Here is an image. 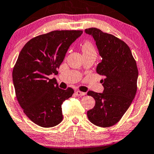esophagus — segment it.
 <instances>
[{
    "label": "esophagus",
    "mask_w": 154,
    "mask_h": 154,
    "mask_svg": "<svg viewBox=\"0 0 154 154\" xmlns=\"http://www.w3.org/2000/svg\"><path fill=\"white\" fill-rule=\"evenodd\" d=\"M75 93L77 94V96H79V97L84 96V95H85V94H86L85 92H83V91H79V90L75 91Z\"/></svg>",
    "instance_id": "esophagus-1"
}]
</instances>
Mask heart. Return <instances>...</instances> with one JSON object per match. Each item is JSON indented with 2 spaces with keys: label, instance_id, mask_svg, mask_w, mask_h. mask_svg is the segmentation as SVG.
I'll return each mask as SVG.
<instances>
[{
  "label": "heart",
  "instance_id": "1",
  "mask_svg": "<svg viewBox=\"0 0 154 154\" xmlns=\"http://www.w3.org/2000/svg\"><path fill=\"white\" fill-rule=\"evenodd\" d=\"M82 51L83 53H86V52H95L94 46L90 42L87 41L83 44L82 45Z\"/></svg>",
  "mask_w": 154,
  "mask_h": 154
}]
</instances>
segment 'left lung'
I'll return each mask as SVG.
<instances>
[{"mask_svg":"<svg viewBox=\"0 0 154 154\" xmlns=\"http://www.w3.org/2000/svg\"><path fill=\"white\" fill-rule=\"evenodd\" d=\"M94 39L102 61L97 72L104 76L102 93L89 91L95 100L94 108L87 111V117L94 125L110 127L115 125L131 105L137 91L139 75L137 63L129 47L112 34L98 28L85 30Z\"/></svg>","mask_w":154,"mask_h":154,"instance_id":"1","label":"left lung"}]
</instances>
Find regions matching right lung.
Segmentation results:
<instances>
[{
  "label": "right lung",
  "instance_id": "add662e5",
  "mask_svg": "<svg viewBox=\"0 0 154 154\" xmlns=\"http://www.w3.org/2000/svg\"><path fill=\"white\" fill-rule=\"evenodd\" d=\"M82 30H54L36 36L25 45L13 70L15 96L25 115L44 128L63 121L62 104L74 89L58 87L55 79L66 52Z\"/></svg>",
  "mask_w": 154,
  "mask_h": 154
}]
</instances>
